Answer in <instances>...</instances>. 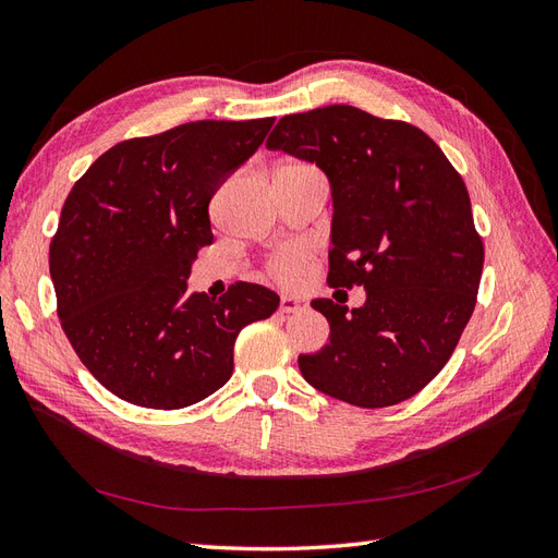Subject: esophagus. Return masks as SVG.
Here are the masks:
<instances>
[{
	"label": "esophagus",
	"instance_id": "obj_1",
	"mask_svg": "<svg viewBox=\"0 0 558 558\" xmlns=\"http://www.w3.org/2000/svg\"><path fill=\"white\" fill-rule=\"evenodd\" d=\"M279 310H281L283 314L303 312V310H307V303H305L303 298H295V295H281V305H279Z\"/></svg>",
	"mask_w": 558,
	"mask_h": 558
}]
</instances>
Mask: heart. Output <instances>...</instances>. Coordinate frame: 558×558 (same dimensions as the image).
<instances>
[{"label":"heart","instance_id":"1","mask_svg":"<svg viewBox=\"0 0 558 558\" xmlns=\"http://www.w3.org/2000/svg\"><path fill=\"white\" fill-rule=\"evenodd\" d=\"M267 272L283 286H300L312 272V248L300 242L279 246L269 255Z\"/></svg>","mask_w":558,"mask_h":558}]
</instances>
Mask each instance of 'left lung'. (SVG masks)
<instances>
[{
    "mask_svg": "<svg viewBox=\"0 0 558 558\" xmlns=\"http://www.w3.org/2000/svg\"><path fill=\"white\" fill-rule=\"evenodd\" d=\"M267 147L314 161L328 175V286L368 293L352 312L314 300L330 342L300 356V373L359 409L415 397L456 352L484 269L462 175L425 131L352 105L286 114Z\"/></svg>",
    "mask_w": 558,
    "mask_h": 558,
    "instance_id": "left-lung-1",
    "label": "left lung"
}]
</instances>
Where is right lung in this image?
Listing matches in <instances>:
<instances>
[{"label":"right lung","instance_id":"obj_1","mask_svg":"<svg viewBox=\"0 0 558 558\" xmlns=\"http://www.w3.org/2000/svg\"><path fill=\"white\" fill-rule=\"evenodd\" d=\"M275 117L180 124L110 147L74 183L49 246L56 312L82 364L114 397L178 411L230 380L234 340L279 295L236 281L187 295L214 244L208 204L258 149Z\"/></svg>","mask_w":558,"mask_h":558}]
</instances>
